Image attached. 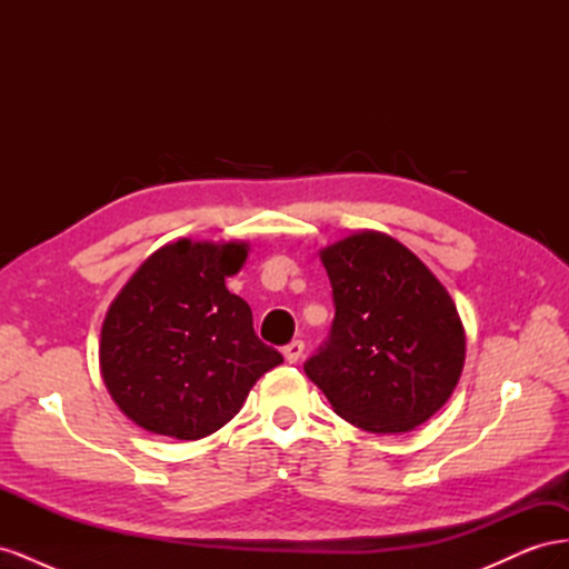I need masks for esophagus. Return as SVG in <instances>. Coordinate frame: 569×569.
I'll return each mask as SVG.
<instances>
[{
    "label": "esophagus",
    "instance_id": "esophagus-1",
    "mask_svg": "<svg viewBox=\"0 0 569 569\" xmlns=\"http://www.w3.org/2000/svg\"><path fill=\"white\" fill-rule=\"evenodd\" d=\"M303 341L301 339H295V341H289L287 347L282 349V353H284V358H287V363H297V360L303 356Z\"/></svg>",
    "mask_w": 569,
    "mask_h": 569
}]
</instances>
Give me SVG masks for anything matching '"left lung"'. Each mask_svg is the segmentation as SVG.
Listing matches in <instances>:
<instances>
[{"instance_id":"obj_1","label":"left lung","mask_w":569,"mask_h":569,"mask_svg":"<svg viewBox=\"0 0 569 569\" xmlns=\"http://www.w3.org/2000/svg\"><path fill=\"white\" fill-rule=\"evenodd\" d=\"M335 320L306 360L335 412L366 432H408L449 401L465 332L449 291L420 258L382 232L327 247Z\"/></svg>"}]
</instances>
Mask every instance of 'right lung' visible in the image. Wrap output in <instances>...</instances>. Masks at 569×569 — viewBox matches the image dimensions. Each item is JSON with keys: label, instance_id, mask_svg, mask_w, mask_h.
<instances>
[{"label": "right lung", "instance_id": "1", "mask_svg": "<svg viewBox=\"0 0 569 569\" xmlns=\"http://www.w3.org/2000/svg\"><path fill=\"white\" fill-rule=\"evenodd\" d=\"M247 244L180 239L120 289L101 325L99 366L111 399L147 432L194 441L242 408L282 353L253 332L251 308L226 278Z\"/></svg>", "mask_w": 569, "mask_h": 569}]
</instances>
